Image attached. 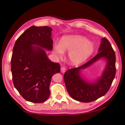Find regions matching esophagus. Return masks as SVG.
<instances>
[{
  "label": "esophagus",
  "mask_w": 125,
  "mask_h": 125,
  "mask_svg": "<svg viewBox=\"0 0 125 125\" xmlns=\"http://www.w3.org/2000/svg\"><path fill=\"white\" fill-rule=\"evenodd\" d=\"M61 72L63 73H64L65 72V68L64 67H62L61 68Z\"/></svg>",
  "instance_id": "obj_1"
}]
</instances>
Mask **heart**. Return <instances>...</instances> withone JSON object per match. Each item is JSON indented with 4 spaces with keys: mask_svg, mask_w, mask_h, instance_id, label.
I'll return each mask as SVG.
<instances>
[{
    "mask_svg": "<svg viewBox=\"0 0 125 125\" xmlns=\"http://www.w3.org/2000/svg\"><path fill=\"white\" fill-rule=\"evenodd\" d=\"M53 50L58 58L69 52L68 60L70 64L78 65L85 61L94 51V45L86 37L80 35H69L63 37L60 44H55Z\"/></svg>",
    "mask_w": 125,
    "mask_h": 125,
    "instance_id": "heart-1",
    "label": "heart"
}]
</instances>
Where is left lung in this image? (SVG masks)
Masks as SVG:
<instances>
[{"instance_id": "8db88e82", "label": "left lung", "mask_w": 125, "mask_h": 125, "mask_svg": "<svg viewBox=\"0 0 125 125\" xmlns=\"http://www.w3.org/2000/svg\"><path fill=\"white\" fill-rule=\"evenodd\" d=\"M101 59L106 64L101 75L94 81L83 78V69L92 65ZM116 57L109 42L105 38L101 39L98 54L81 66L68 70L64 74V80L69 94L77 101L88 103L105 95L109 90L116 73Z\"/></svg>"}]
</instances>
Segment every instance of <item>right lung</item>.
I'll use <instances>...</instances> for the list:
<instances>
[{
	"label": "right lung",
	"instance_id": "obj_1",
	"mask_svg": "<svg viewBox=\"0 0 125 125\" xmlns=\"http://www.w3.org/2000/svg\"><path fill=\"white\" fill-rule=\"evenodd\" d=\"M52 31L47 26H33L15 43L11 60L13 83L27 101H46L52 76L60 72V65L50 60L45 50H52Z\"/></svg>",
	"mask_w": 125,
	"mask_h": 125
}]
</instances>
